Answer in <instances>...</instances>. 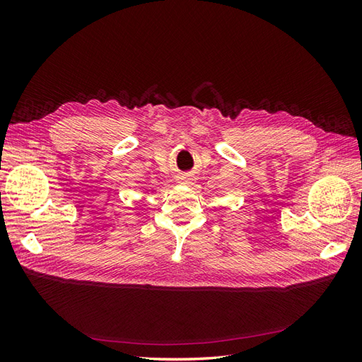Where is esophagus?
I'll return each mask as SVG.
<instances>
[{
    "instance_id": "obj_1",
    "label": "esophagus",
    "mask_w": 362,
    "mask_h": 362,
    "mask_svg": "<svg viewBox=\"0 0 362 362\" xmlns=\"http://www.w3.org/2000/svg\"><path fill=\"white\" fill-rule=\"evenodd\" d=\"M184 184H192V178H184Z\"/></svg>"
}]
</instances>
